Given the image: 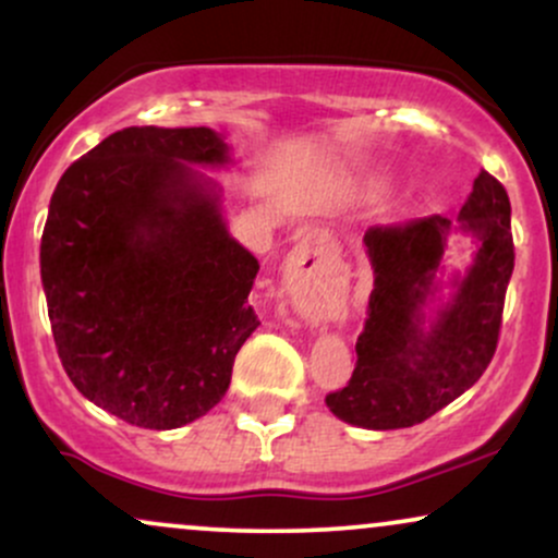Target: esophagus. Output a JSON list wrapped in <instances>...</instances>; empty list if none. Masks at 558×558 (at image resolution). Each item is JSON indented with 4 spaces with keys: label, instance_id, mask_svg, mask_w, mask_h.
<instances>
[{
    "label": "esophagus",
    "instance_id": "obj_1",
    "mask_svg": "<svg viewBox=\"0 0 558 558\" xmlns=\"http://www.w3.org/2000/svg\"><path fill=\"white\" fill-rule=\"evenodd\" d=\"M328 283V239H325L323 230H310L291 252V262H288V291L299 301H317L325 296Z\"/></svg>",
    "mask_w": 558,
    "mask_h": 558
}]
</instances>
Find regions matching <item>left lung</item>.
Returning <instances> with one entry per match:
<instances>
[{"instance_id": "1", "label": "left lung", "mask_w": 558, "mask_h": 558, "mask_svg": "<svg viewBox=\"0 0 558 558\" xmlns=\"http://www.w3.org/2000/svg\"><path fill=\"white\" fill-rule=\"evenodd\" d=\"M459 228L475 235L477 254L470 270L453 278V299L430 325L425 306L438 291L451 220L430 215L364 233L375 288L356 338L354 375L325 396L338 420L367 430L420 425L488 369L514 270L509 194L490 172L475 178Z\"/></svg>"}]
</instances>
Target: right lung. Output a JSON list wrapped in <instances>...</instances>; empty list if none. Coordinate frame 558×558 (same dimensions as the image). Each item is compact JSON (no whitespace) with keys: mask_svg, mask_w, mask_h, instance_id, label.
<instances>
[{"mask_svg":"<svg viewBox=\"0 0 558 558\" xmlns=\"http://www.w3.org/2000/svg\"><path fill=\"white\" fill-rule=\"evenodd\" d=\"M228 162L213 128H123L70 165L49 202L41 283L57 354L128 425L172 430L207 414L259 325V262L191 168Z\"/></svg>","mask_w":558,"mask_h":558,"instance_id":"add662e5","label":"right lung"}]
</instances>
